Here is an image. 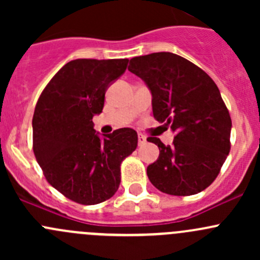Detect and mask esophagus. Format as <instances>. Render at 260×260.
Returning a JSON list of instances; mask_svg holds the SVG:
<instances>
[{
  "instance_id": "obj_1",
  "label": "esophagus",
  "mask_w": 260,
  "mask_h": 260,
  "mask_svg": "<svg viewBox=\"0 0 260 260\" xmlns=\"http://www.w3.org/2000/svg\"><path fill=\"white\" fill-rule=\"evenodd\" d=\"M146 142H147V138L145 137V136H143V135H138V145L142 146V145H145Z\"/></svg>"
}]
</instances>
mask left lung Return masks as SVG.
I'll return each mask as SVG.
<instances>
[{"instance_id":"obj_1","label":"left lung","mask_w":260,"mask_h":260,"mask_svg":"<svg viewBox=\"0 0 260 260\" xmlns=\"http://www.w3.org/2000/svg\"><path fill=\"white\" fill-rule=\"evenodd\" d=\"M128 70L151 91L154 118L175 132L172 146L147 138L159 148L158 158L147 167L149 181L169 195L201 192L230 151L232 119L219 88L203 69L172 52L133 57Z\"/></svg>"}]
</instances>
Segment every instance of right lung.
<instances>
[{
	"label": "right lung",
	"instance_id": "obj_1",
	"mask_svg": "<svg viewBox=\"0 0 260 260\" xmlns=\"http://www.w3.org/2000/svg\"><path fill=\"white\" fill-rule=\"evenodd\" d=\"M128 59H77L54 75L32 118L34 153L52 187L75 203L95 205L117 192L120 164L137 148V132L120 128L102 137L107 89L127 69Z\"/></svg>",
	"mask_w": 260,
	"mask_h": 260
}]
</instances>
